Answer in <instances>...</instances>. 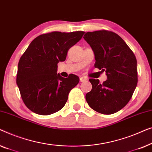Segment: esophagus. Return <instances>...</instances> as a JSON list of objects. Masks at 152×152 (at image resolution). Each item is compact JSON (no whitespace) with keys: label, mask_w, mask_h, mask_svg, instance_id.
<instances>
[{"label":"esophagus","mask_w":152,"mask_h":152,"mask_svg":"<svg viewBox=\"0 0 152 152\" xmlns=\"http://www.w3.org/2000/svg\"><path fill=\"white\" fill-rule=\"evenodd\" d=\"M87 80V78L85 76H81L80 77V82H85V81Z\"/></svg>","instance_id":"1"}]
</instances>
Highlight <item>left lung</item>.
<instances>
[{
    "label": "left lung",
    "mask_w": 152,
    "mask_h": 152,
    "mask_svg": "<svg viewBox=\"0 0 152 152\" xmlns=\"http://www.w3.org/2000/svg\"><path fill=\"white\" fill-rule=\"evenodd\" d=\"M95 56L94 67L106 72L107 80L89 79L91 90L85 98L89 107L103 114H114L128 103L138 83L137 61L123 38L106 30L83 36Z\"/></svg>",
    "instance_id": "left-lung-1"
}]
</instances>
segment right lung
Returning a JSON list of instances; mask_svg holds the SVG:
<instances>
[{
	"instance_id": "1",
	"label": "right lung",
	"mask_w": 152,
	"mask_h": 152,
	"mask_svg": "<svg viewBox=\"0 0 152 152\" xmlns=\"http://www.w3.org/2000/svg\"><path fill=\"white\" fill-rule=\"evenodd\" d=\"M84 31H60L42 34L31 41L20 57L16 84L27 107L37 114H52L67 102L79 78L57 74L58 63L65 61L70 48L83 37Z\"/></svg>"
}]
</instances>
